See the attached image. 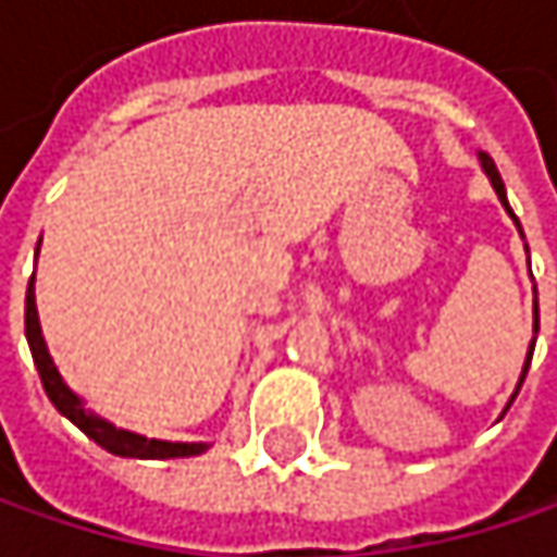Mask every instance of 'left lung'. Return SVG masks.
I'll list each match as a JSON object with an SVG mask.
<instances>
[{"label": "left lung", "mask_w": 557, "mask_h": 557, "mask_svg": "<svg viewBox=\"0 0 557 557\" xmlns=\"http://www.w3.org/2000/svg\"><path fill=\"white\" fill-rule=\"evenodd\" d=\"M478 158H481V168H484V173L491 176V183H494V189H497V196H500V202H503V206H506V212L512 215V209H509V202H506V189H503V180H500V170H497V164H494V161H491V158H487L484 151H481ZM512 219H516V215H512ZM516 228H519V222H516ZM519 235H522V228H519ZM535 332H539V302H535ZM532 345H535V338H532ZM529 361H532V355L525 358V368H522V377H519V387H522V381H525V371H529Z\"/></svg>", "instance_id": "1"}]
</instances>
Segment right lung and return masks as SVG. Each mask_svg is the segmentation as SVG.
<instances>
[{"mask_svg": "<svg viewBox=\"0 0 557 557\" xmlns=\"http://www.w3.org/2000/svg\"><path fill=\"white\" fill-rule=\"evenodd\" d=\"M25 335H28V348H32L35 368L41 374L45 393L51 396L57 412L66 416L76 429H83L106 451H112L119 458H193V455H202L209 448L206 442H161V438H145V435L115 429L112 422H106L96 412L83 409V399L63 384V377L57 374L54 361L48 355V345H45V335H41V322H38V306H35V274L28 280V293H25Z\"/></svg>", "mask_w": 557, "mask_h": 557, "instance_id": "obj_1", "label": "right lung"}]
</instances>
